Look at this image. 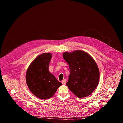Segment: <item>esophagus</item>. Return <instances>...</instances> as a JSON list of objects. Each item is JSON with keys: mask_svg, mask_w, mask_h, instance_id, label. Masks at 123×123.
Listing matches in <instances>:
<instances>
[{"mask_svg": "<svg viewBox=\"0 0 123 123\" xmlns=\"http://www.w3.org/2000/svg\"><path fill=\"white\" fill-rule=\"evenodd\" d=\"M66 79H64V80H63L62 81V84L63 85H64V84H66Z\"/></svg>", "mask_w": 123, "mask_h": 123, "instance_id": "1", "label": "esophagus"}]
</instances>
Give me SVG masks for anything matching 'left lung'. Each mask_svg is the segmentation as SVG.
Instances as JSON below:
<instances>
[{
    "instance_id": "1",
    "label": "left lung",
    "mask_w": 123,
    "mask_h": 123,
    "mask_svg": "<svg viewBox=\"0 0 123 123\" xmlns=\"http://www.w3.org/2000/svg\"><path fill=\"white\" fill-rule=\"evenodd\" d=\"M70 70L68 88L79 98L91 95L99 83V70L94 60L86 52L75 50L63 54Z\"/></svg>"
}]
</instances>
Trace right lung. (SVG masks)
Segmentation results:
<instances>
[{
  "label": "right lung",
  "instance_id": "obj_1",
  "mask_svg": "<svg viewBox=\"0 0 123 123\" xmlns=\"http://www.w3.org/2000/svg\"><path fill=\"white\" fill-rule=\"evenodd\" d=\"M51 57L50 53L39 55L31 63L26 72V80L29 89L40 99H49L62 85L49 71Z\"/></svg>",
  "mask_w": 123,
  "mask_h": 123
}]
</instances>
